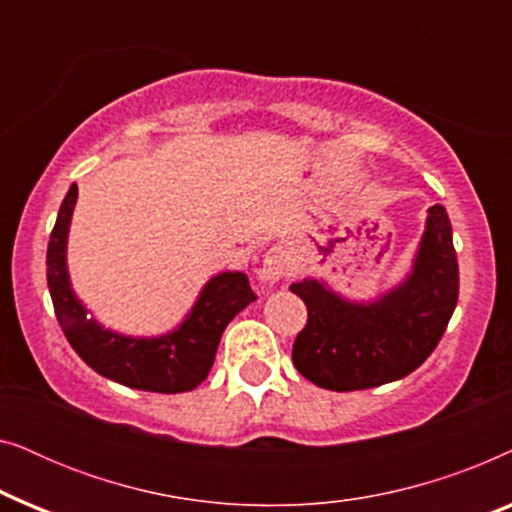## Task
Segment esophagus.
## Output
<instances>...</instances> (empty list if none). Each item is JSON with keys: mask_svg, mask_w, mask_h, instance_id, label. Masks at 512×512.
Masks as SVG:
<instances>
[{"mask_svg": "<svg viewBox=\"0 0 512 512\" xmlns=\"http://www.w3.org/2000/svg\"><path fill=\"white\" fill-rule=\"evenodd\" d=\"M291 256L286 254L282 247H272L268 254L263 256V265H261V277L265 282H279L291 272Z\"/></svg>", "mask_w": 512, "mask_h": 512, "instance_id": "34e87169", "label": "esophagus"}]
</instances>
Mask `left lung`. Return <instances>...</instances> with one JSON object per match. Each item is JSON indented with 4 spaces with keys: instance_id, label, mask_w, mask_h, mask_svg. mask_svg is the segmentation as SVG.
<instances>
[{
    "instance_id": "8db88e82",
    "label": "left lung",
    "mask_w": 512,
    "mask_h": 512,
    "mask_svg": "<svg viewBox=\"0 0 512 512\" xmlns=\"http://www.w3.org/2000/svg\"><path fill=\"white\" fill-rule=\"evenodd\" d=\"M289 289L307 324L293 342V366L312 384L356 391L401 380L429 359L459 298V263L443 205H433L410 275L370 303H354L319 279Z\"/></svg>"
}]
</instances>
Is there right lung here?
<instances>
[{
    "label": "right lung",
    "mask_w": 512,
    "mask_h": 512,
    "mask_svg": "<svg viewBox=\"0 0 512 512\" xmlns=\"http://www.w3.org/2000/svg\"><path fill=\"white\" fill-rule=\"evenodd\" d=\"M79 188L72 184L62 200L58 221L46 251V279L62 333L74 352L95 373L130 389L181 394L191 391L212 370L216 349L226 326L256 296L244 272H221L200 291L193 310L179 328L160 338H130L109 331L88 317L76 298L67 272V235Z\"/></svg>",
    "instance_id": "right-lung-1"
}]
</instances>
